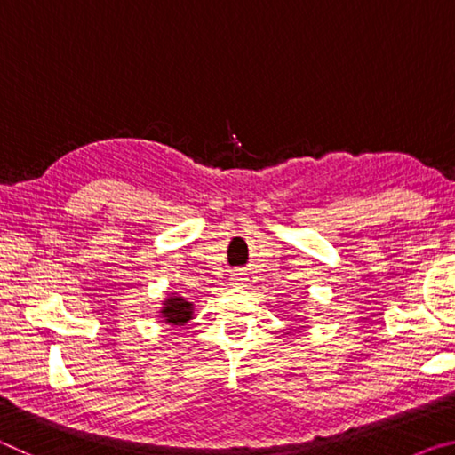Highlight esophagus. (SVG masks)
Masks as SVG:
<instances>
[{
    "label": "esophagus",
    "mask_w": 455,
    "mask_h": 455,
    "mask_svg": "<svg viewBox=\"0 0 455 455\" xmlns=\"http://www.w3.org/2000/svg\"><path fill=\"white\" fill-rule=\"evenodd\" d=\"M230 281H233V284H243L246 279H244V276H243L241 273H236V275L230 276Z\"/></svg>",
    "instance_id": "esophagus-1"
}]
</instances>
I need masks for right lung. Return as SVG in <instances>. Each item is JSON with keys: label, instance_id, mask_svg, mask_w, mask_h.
Returning a JSON list of instances; mask_svg holds the SVG:
<instances>
[{"label": "right lung", "instance_id": "right-lung-1", "mask_svg": "<svg viewBox=\"0 0 455 455\" xmlns=\"http://www.w3.org/2000/svg\"><path fill=\"white\" fill-rule=\"evenodd\" d=\"M163 307L158 309V317L163 319L166 325L182 327L192 319L195 315V303H190L188 299L180 297L179 292H166L164 301L160 303Z\"/></svg>", "mask_w": 455, "mask_h": 455}]
</instances>
